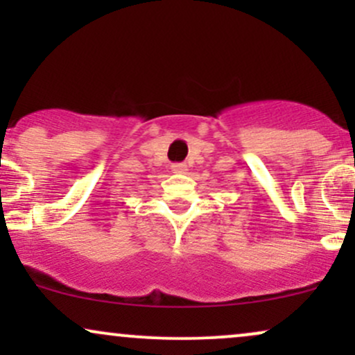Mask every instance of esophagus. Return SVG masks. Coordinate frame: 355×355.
Wrapping results in <instances>:
<instances>
[{
    "instance_id": "obj_1",
    "label": "esophagus",
    "mask_w": 355,
    "mask_h": 355,
    "mask_svg": "<svg viewBox=\"0 0 355 355\" xmlns=\"http://www.w3.org/2000/svg\"><path fill=\"white\" fill-rule=\"evenodd\" d=\"M172 172L173 173H185L187 172V165L185 164H173L172 165Z\"/></svg>"
}]
</instances>
